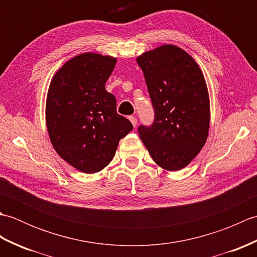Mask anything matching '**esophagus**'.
<instances>
[{
	"mask_svg": "<svg viewBox=\"0 0 257 257\" xmlns=\"http://www.w3.org/2000/svg\"><path fill=\"white\" fill-rule=\"evenodd\" d=\"M129 120H130V122L133 123L134 127H136V125H137V118H136L135 116H130Z\"/></svg>",
	"mask_w": 257,
	"mask_h": 257,
	"instance_id": "esophagus-1",
	"label": "esophagus"
}]
</instances>
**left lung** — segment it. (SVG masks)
<instances>
[{
	"label": "left lung",
	"instance_id": "obj_1",
	"mask_svg": "<svg viewBox=\"0 0 257 257\" xmlns=\"http://www.w3.org/2000/svg\"><path fill=\"white\" fill-rule=\"evenodd\" d=\"M145 75L155 122L140 125L139 137L158 166L168 171L187 167L203 148L210 129V97L193 57L166 44L137 57Z\"/></svg>",
	"mask_w": 257,
	"mask_h": 257
}]
</instances>
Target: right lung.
Returning a JSON list of instances; mask_svg holds the SVG:
<instances>
[{
	"mask_svg": "<svg viewBox=\"0 0 257 257\" xmlns=\"http://www.w3.org/2000/svg\"><path fill=\"white\" fill-rule=\"evenodd\" d=\"M117 59L84 53L65 63L48 87L45 118L59 157L85 173L109 165L119 141L133 130L116 110V98L105 88Z\"/></svg>",
	"mask_w": 257,
	"mask_h": 257,
	"instance_id": "1",
	"label": "right lung"
}]
</instances>
